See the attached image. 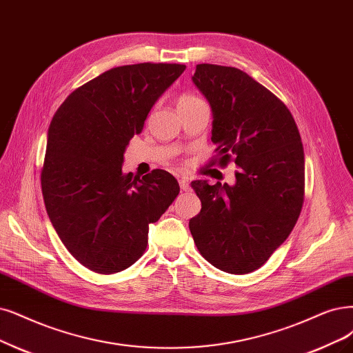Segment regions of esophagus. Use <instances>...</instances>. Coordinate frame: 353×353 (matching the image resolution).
Segmentation results:
<instances>
[{"instance_id":"obj_1","label":"esophagus","mask_w":353,"mask_h":353,"mask_svg":"<svg viewBox=\"0 0 353 353\" xmlns=\"http://www.w3.org/2000/svg\"><path fill=\"white\" fill-rule=\"evenodd\" d=\"M179 185H180V189H181V190H185V192L190 190V185H189V180H188V179H185V177H181V179H179Z\"/></svg>"}]
</instances>
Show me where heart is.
I'll use <instances>...</instances> for the list:
<instances>
[{"instance_id": "1", "label": "heart", "mask_w": 353, "mask_h": 353, "mask_svg": "<svg viewBox=\"0 0 353 353\" xmlns=\"http://www.w3.org/2000/svg\"><path fill=\"white\" fill-rule=\"evenodd\" d=\"M201 99H198L196 96L193 94H181L177 100V106H181V104H188V103H193V101H198Z\"/></svg>"}]
</instances>
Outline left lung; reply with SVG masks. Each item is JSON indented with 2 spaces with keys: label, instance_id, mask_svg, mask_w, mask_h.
I'll return each instance as SVG.
<instances>
[{
  "label": "left lung",
  "instance_id": "obj_1",
  "mask_svg": "<svg viewBox=\"0 0 353 353\" xmlns=\"http://www.w3.org/2000/svg\"><path fill=\"white\" fill-rule=\"evenodd\" d=\"M192 81L211 104L219 165L239 168L232 186L192 181L202 210L189 228L208 262L243 275L266 263L301 214V137L288 108L244 71L199 63Z\"/></svg>",
  "mask_w": 353,
  "mask_h": 353
}]
</instances>
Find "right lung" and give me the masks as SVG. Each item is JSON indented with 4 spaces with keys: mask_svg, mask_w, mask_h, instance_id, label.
<instances>
[{
    "mask_svg": "<svg viewBox=\"0 0 353 353\" xmlns=\"http://www.w3.org/2000/svg\"><path fill=\"white\" fill-rule=\"evenodd\" d=\"M181 63H135L100 74L65 99L48 130L42 193L52 225L87 269L110 275L145 252L150 224L180 192L165 170L122 172L129 141L183 74Z\"/></svg>",
    "mask_w": 353,
    "mask_h": 353,
    "instance_id": "1",
    "label": "right lung"
}]
</instances>
